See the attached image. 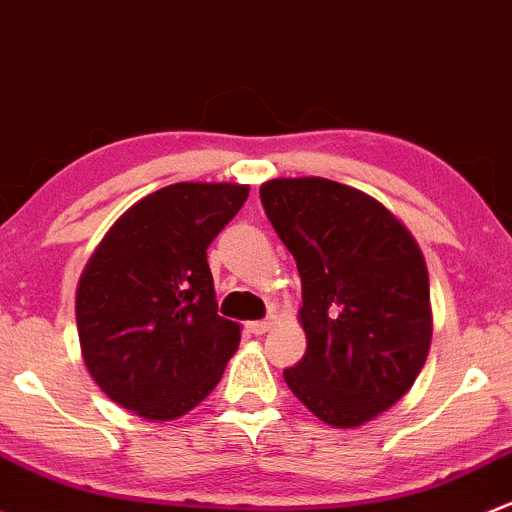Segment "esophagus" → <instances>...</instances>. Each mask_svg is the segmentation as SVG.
I'll return each instance as SVG.
<instances>
[{
	"instance_id": "obj_1",
	"label": "esophagus",
	"mask_w": 512,
	"mask_h": 512,
	"mask_svg": "<svg viewBox=\"0 0 512 512\" xmlns=\"http://www.w3.org/2000/svg\"><path fill=\"white\" fill-rule=\"evenodd\" d=\"M272 328V321L270 319H265V321H250V324H247V331L250 333H255V336H262V333H267Z\"/></svg>"
}]
</instances>
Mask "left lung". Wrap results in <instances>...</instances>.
Here are the masks:
<instances>
[{
  "label": "left lung",
  "instance_id": "1",
  "mask_svg": "<svg viewBox=\"0 0 512 512\" xmlns=\"http://www.w3.org/2000/svg\"><path fill=\"white\" fill-rule=\"evenodd\" d=\"M260 198L301 277L306 355L284 380L321 422L360 427L407 395L432 346L422 250L383 203L338 181L272 179Z\"/></svg>",
  "mask_w": 512,
  "mask_h": 512
}]
</instances>
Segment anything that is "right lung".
<instances>
[{
  "label": "right lung",
  "instance_id": "right-lung-1",
  "mask_svg": "<svg viewBox=\"0 0 512 512\" xmlns=\"http://www.w3.org/2000/svg\"><path fill=\"white\" fill-rule=\"evenodd\" d=\"M247 184L181 181L115 220L75 292L80 353L100 390L154 422L184 417L223 378L240 324L218 316L206 250Z\"/></svg>",
  "mask_w": 512,
  "mask_h": 512
}]
</instances>
